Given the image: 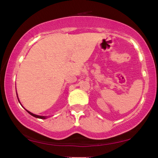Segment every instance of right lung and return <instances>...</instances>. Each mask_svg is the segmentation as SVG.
<instances>
[{"instance_id": "add662e5", "label": "right lung", "mask_w": 158, "mask_h": 158, "mask_svg": "<svg viewBox=\"0 0 158 158\" xmlns=\"http://www.w3.org/2000/svg\"><path fill=\"white\" fill-rule=\"evenodd\" d=\"M17 98H18V96H17ZM27 111L29 113V114L31 115H32V116L35 117V118H41V119H45V116H40V115H37L33 114V113H31V112H29V111H28V110H27Z\"/></svg>"}]
</instances>
